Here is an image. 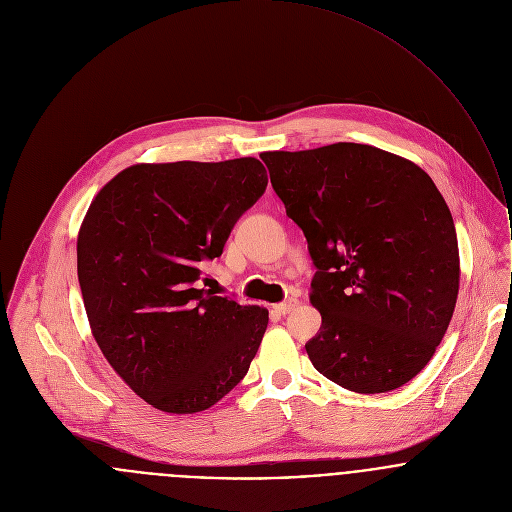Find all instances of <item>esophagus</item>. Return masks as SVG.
<instances>
[{"instance_id": "1", "label": "esophagus", "mask_w": 512, "mask_h": 512, "mask_svg": "<svg viewBox=\"0 0 512 512\" xmlns=\"http://www.w3.org/2000/svg\"><path fill=\"white\" fill-rule=\"evenodd\" d=\"M296 306H298V300H296V298H290V300H286V302H282V304L272 306V310H274L278 316H286V314H290Z\"/></svg>"}]
</instances>
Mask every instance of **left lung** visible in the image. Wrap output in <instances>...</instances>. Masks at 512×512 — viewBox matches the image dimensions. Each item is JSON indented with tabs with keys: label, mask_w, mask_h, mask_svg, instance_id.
Wrapping results in <instances>:
<instances>
[{
	"label": "left lung",
	"mask_w": 512,
	"mask_h": 512,
	"mask_svg": "<svg viewBox=\"0 0 512 512\" xmlns=\"http://www.w3.org/2000/svg\"><path fill=\"white\" fill-rule=\"evenodd\" d=\"M260 157L316 266L322 328L306 343L310 361L355 393L405 385L433 357L459 294L457 232L435 182L357 143Z\"/></svg>",
	"instance_id": "1"
}]
</instances>
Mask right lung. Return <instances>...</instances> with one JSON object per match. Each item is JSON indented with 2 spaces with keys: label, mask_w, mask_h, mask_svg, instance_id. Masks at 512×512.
Segmentation results:
<instances>
[{
  "label": "right lung",
  "mask_w": 512,
  "mask_h": 512,
  "mask_svg": "<svg viewBox=\"0 0 512 512\" xmlns=\"http://www.w3.org/2000/svg\"><path fill=\"white\" fill-rule=\"evenodd\" d=\"M266 169L222 163L133 165L91 202L77 276L93 338L149 405L198 413L248 373L268 310L200 288L238 218L264 194Z\"/></svg>",
  "instance_id": "obj_1"
}]
</instances>
